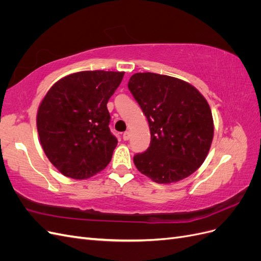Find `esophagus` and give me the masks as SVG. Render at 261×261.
Listing matches in <instances>:
<instances>
[{
  "label": "esophagus",
  "mask_w": 261,
  "mask_h": 261,
  "mask_svg": "<svg viewBox=\"0 0 261 261\" xmlns=\"http://www.w3.org/2000/svg\"><path fill=\"white\" fill-rule=\"evenodd\" d=\"M129 137H130L129 132H125V133L123 134V139H124V140H128Z\"/></svg>",
  "instance_id": "1"
}]
</instances>
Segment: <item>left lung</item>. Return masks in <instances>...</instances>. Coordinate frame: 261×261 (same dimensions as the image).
<instances>
[{
    "label": "left lung",
    "instance_id": "1",
    "mask_svg": "<svg viewBox=\"0 0 261 261\" xmlns=\"http://www.w3.org/2000/svg\"><path fill=\"white\" fill-rule=\"evenodd\" d=\"M128 89L151 134L149 148L134 156L138 171L159 184L193 174L206 159L215 130L207 100L191 84L154 73L134 74Z\"/></svg>",
    "mask_w": 261,
    "mask_h": 261
}]
</instances>
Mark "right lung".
I'll list each match as a JSON object with an SVG mask.
<instances>
[{"instance_id":"obj_1","label":"right lung","mask_w":261,"mask_h":261,"mask_svg":"<svg viewBox=\"0 0 261 261\" xmlns=\"http://www.w3.org/2000/svg\"><path fill=\"white\" fill-rule=\"evenodd\" d=\"M124 72L85 70L63 77L38 109L37 128L45 155L63 175L89 178L106 169L117 139L107 103Z\"/></svg>"}]
</instances>
